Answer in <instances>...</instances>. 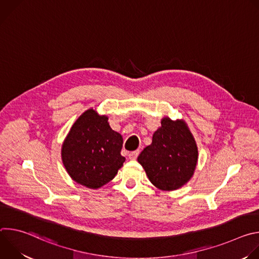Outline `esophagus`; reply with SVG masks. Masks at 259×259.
<instances>
[{
	"label": "esophagus",
	"mask_w": 259,
	"mask_h": 259,
	"mask_svg": "<svg viewBox=\"0 0 259 259\" xmlns=\"http://www.w3.org/2000/svg\"><path fill=\"white\" fill-rule=\"evenodd\" d=\"M138 155H139V151H134V152H131V153L128 155V157H129L130 160H136L137 157H138Z\"/></svg>",
	"instance_id": "esophagus-1"
}]
</instances>
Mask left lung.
<instances>
[{
  "instance_id": "1",
  "label": "left lung",
  "mask_w": 259,
  "mask_h": 259,
  "mask_svg": "<svg viewBox=\"0 0 259 259\" xmlns=\"http://www.w3.org/2000/svg\"><path fill=\"white\" fill-rule=\"evenodd\" d=\"M137 160L155 187L163 191L177 190L194 174L197 144L186 123L164 118L153 135L152 144Z\"/></svg>"
}]
</instances>
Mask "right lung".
I'll return each mask as SVG.
<instances>
[{
	"mask_svg": "<svg viewBox=\"0 0 259 259\" xmlns=\"http://www.w3.org/2000/svg\"><path fill=\"white\" fill-rule=\"evenodd\" d=\"M108 118L88 109L72 125L61 150L63 165L76 182L98 189L123 166L122 135L109 127Z\"/></svg>",
	"mask_w": 259,
	"mask_h": 259,
	"instance_id": "1",
	"label": "right lung"
}]
</instances>
